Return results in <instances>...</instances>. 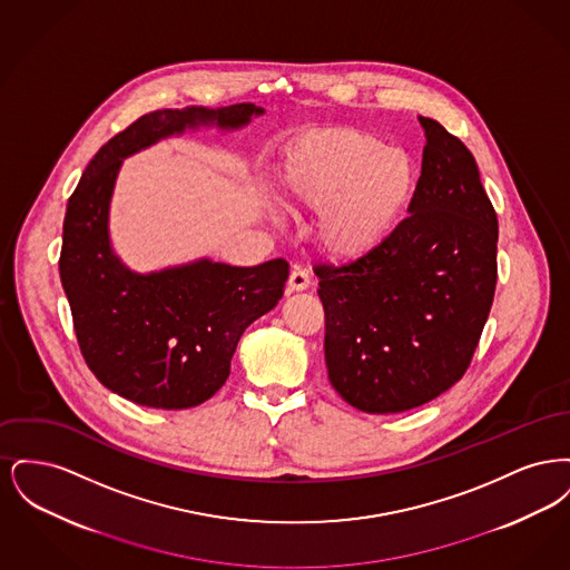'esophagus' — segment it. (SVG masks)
I'll return each mask as SVG.
<instances>
[{
    "mask_svg": "<svg viewBox=\"0 0 570 570\" xmlns=\"http://www.w3.org/2000/svg\"><path fill=\"white\" fill-rule=\"evenodd\" d=\"M309 286V275L305 269H295V272L291 273V277H288V291H305Z\"/></svg>",
    "mask_w": 570,
    "mask_h": 570,
    "instance_id": "34e87169",
    "label": "esophagus"
}]
</instances>
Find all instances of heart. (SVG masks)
Masks as SVG:
<instances>
[{"label":"heart","mask_w":570,"mask_h":570,"mask_svg":"<svg viewBox=\"0 0 570 570\" xmlns=\"http://www.w3.org/2000/svg\"><path fill=\"white\" fill-rule=\"evenodd\" d=\"M416 186L404 149L384 147L358 130H331L301 140L279 175V200L316 215V244L333 261L374 254L397 230Z\"/></svg>","instance_id":"b5f03b06"}]
</instances>
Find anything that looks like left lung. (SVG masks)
<instances>
[{
    "instance_id": "obj_1",
    "label": "left lung",
    "mask_w": 570,
    "mask_h": 570,
    "mask_svg": "<svg viewBox=\"0 0 570 570\" xmlns=\"http://www.w3.org/2000/svg\"><path fill=\"white\" fill-rule=\"evenodd\" d=\"M423 164L406 219L374 254L318 265L328 380L370 414L423 406L465 374L498 279V217L458 136L419 117Z\"/></svg>"
}]
</instances>
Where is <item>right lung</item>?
Wrapping results in <instances>:
<instances>
[{
  "instance_id": "add662e5",
  "label": "right lung",
  "mask_w": 570,
  "mask_h": 570,
  "mask_svg": "<svg viewBox=\"0 0 570 570\" xmlns=\"http://www.w3.org/2000/svg\"><path fill=\"white\" fill-rule=\"evenodd\" d=\"M265 110H154L112 136L68 200L59 256L82 356L112 393L140 406L184 410L216 395L245 328L284 295L288 263L230 267L198 258L163 272L128 269L110 245L109 209L124 158L200 126L239 130Z\"/></svg>"
}]
</instances>
